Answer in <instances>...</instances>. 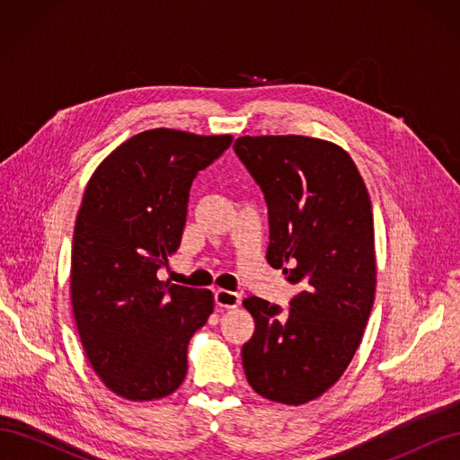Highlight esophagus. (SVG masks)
Wrapping results in <instances>:
<instances>
[{
  "label": "esophagus",
  "instance_id": "obj_1",
  "mask_svg": "<svg viewBox=\"0 0 460 460\" xmlns=\"http://www.w3.org/2000/svg\"><path fill=\"white\" fill-rule=\"evenodd\" d=\"M240 294H235V291L230 289H217L215 291V303L218 307H225V309H235L240 305Z\"/></svg>",
  "mask_w": 460,
  "mask_h": 460
}]
</instances>
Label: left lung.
I'll return each instance as SVG.
<instances>
[{"mask_svg":"<svg viewBox=\"0 0 460 460\" xmlns=\"http://www.w3.org/2000/svg\"><path fill=\"white\" fill-rule=\"evenodd\" d=\"M234 151L267 199V261L301 286L288 311L243 299L255 320L242 349L243 370L264 399L303 405L341 378L372 311L368 190L349 153L318 137L242 136Z\"/></svg>","mask_w":460,"mask_h":460,"instance_id":"left-lung-1","label":"left lung"}]
</instances>
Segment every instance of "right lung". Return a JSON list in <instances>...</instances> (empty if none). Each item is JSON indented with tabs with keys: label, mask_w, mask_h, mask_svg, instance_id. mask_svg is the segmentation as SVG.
Returning <instances> with one entry per match:
<instances>
[{
	"label": "right lung",
	"mask_w": 460,
	"mask_h": 460,
	"mask_svg": "<svg viewBox=\"0 0 460 460\" xmlns=\"http://www.w3.org/2000/svg\"><path fill=\"white\" fill-rule=\"evenodd\" d=\"M230 134L153 128L100 163L76 215L71 301L92 368L128 401L171 395L186 378L188 343L211 316L208 289L161 282L188 215L193 178Z\"/></svg>",
	"instance_id": "1"
}]
</instances>
